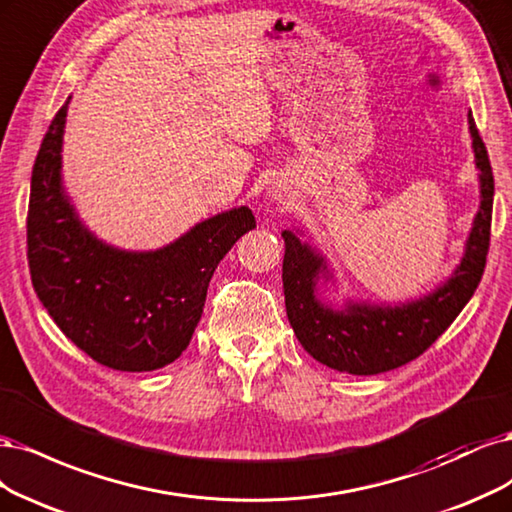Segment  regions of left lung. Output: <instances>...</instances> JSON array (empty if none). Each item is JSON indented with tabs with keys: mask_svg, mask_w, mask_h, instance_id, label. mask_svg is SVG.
Wrapping results in <instances>:
<instances>
[{
	"mask_svg": "<svg viewBox=\"0 0 512 512\" xmlns=\"http://www.w3.org/2000/svg\"><path fill=\"white\" fill-rule=\"evenodd\" d=\"M474 166L481 185L464 257L453 274L432 293L404 304H368L346 300L334 308L319 298V280H332L325 257L285 229L283 289L287 317L308 355L323 366L370 376L400 368L417 359L438 340L474 295L485 270L493 210V172L487 148L468 112Z\"/></svg>",
	"mask_w": 512,
	"mask_h": 512,
	"instance_id": "left-lung-1",
	"label": "left lung"
}]
</instances>
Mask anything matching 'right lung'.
<instances>
[{"label": "right lung", "instance_id": "add662e5", "mask_svg": "<svg viewBox=\"0 0 512 512\" xmlns=\"http://www.w3.org/2000/svg\"><path fill=\"white\" fill-rule=\"evenodd\" d=\"M65 102L31 172L27 259L48 315L80 351L121 372H151L180 357L200 323L208 283L255 227L249 206L214 214L157 251H123L80 221L61 180Z\"/></svg>", "mask_w": 512, "mask_h": 512}]
</instances>
